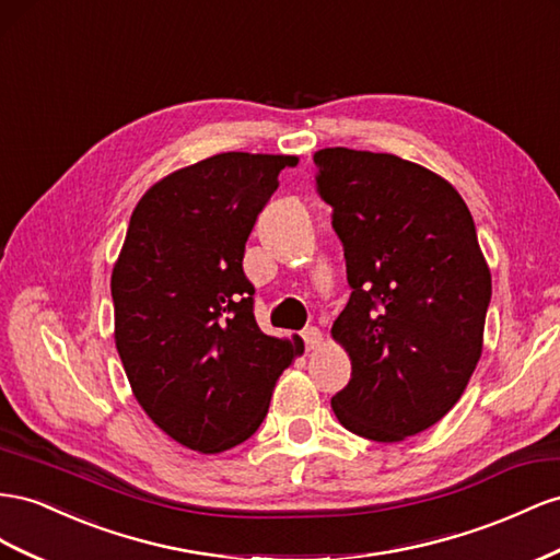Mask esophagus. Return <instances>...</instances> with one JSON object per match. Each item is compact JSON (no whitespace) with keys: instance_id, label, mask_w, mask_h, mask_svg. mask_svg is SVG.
I'll return each mask as SVG.
<instances>
[{"instance_id":"esophagus-1","label":"esophagus","mask_w":560,"mask_h":560,"mask_svg":"<svg viewBox=\"0 0 560 560\" xmlns=\"http://www.w3.org/2000/svg\"><path fill=\"white\" fill-rule=\"evenodd\" d=\"M304 341H306V349L308 351H315V349H320V343H323V331L317 329V327H306L304 329Z\"/></svg>"}]
</instances>
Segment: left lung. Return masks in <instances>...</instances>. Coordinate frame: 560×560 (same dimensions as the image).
<instances>
[{
	"mask_svg": "<svg viewBox=\"0 0 560 560\" xmlns=\"http://www.w3.org/2000/svg\"><path fill=\"white\" fill-rule=\"evenodd\" d=\"M313 162L353 290L331 325L353 365L331 410L355 435L398 443L462 398L482 351L490 270L445 178L370 150L325 148Z\"/></svg>",
	"mask_w": 560,
	"mask_h": 560,
	"instance_id": "8db88e82",
	"label": "left lung"
}]
</instances>
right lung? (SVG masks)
<instances>
[{"label": "right lung", "mask_w": 560, "mask_h": 560, "mask_svg": "<svg viewBox=\"0 0 560 560\" xmlns=\"http://www.w3.org/2000/svg\"><path fill=\"white\" fill-rule=\"evenodd\" d=\"M292 155L221 153L178 170L136 205L113 268L115 343L136 400L190 450L214 455L261 427L301 349L268 337L243 270L256 217Z\"/></svg>", "instance_id": "right-lung-1"}]
</instances>
